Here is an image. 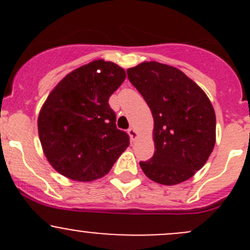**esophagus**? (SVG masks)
I'll return each mask as SVG.
<instances>
[{
	"label": "esophagus",
	"instance_id": "obj_1",
	"mask_svg": "<svg viewBox=\"0 0 250 250\" xmlns=\"http://www.w3.org/2000/svg\"><path fill=\"white\" fill-rule=\"evenodd\" d=\"M128 134H129L130 139H132L133 141L137 140V138H138V132L134 129V128H129V129H128Z\"/></svg>",
	"mask_w": 250,
	"mask_h": 250
}]
</instances>
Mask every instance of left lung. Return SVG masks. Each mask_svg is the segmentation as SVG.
I'll use <instances>...</instances> for the list:
<instances>
[{
	"label": "left lung",
	"mask_w": 250,
	"mask_h": 250,
	"mask_svg": "<svg viewBox=\"0 0 250 250\" xmlns=\"http://www.w3.org/2000/svg\"><path fill=\"white\" fill-rule=\"evenodd\" d=\"M127 74L153 117L156 151L150 161L140 162L141 169L162 185L186 181L206 165L215 145L210 100L197 83L170 65L144 62Z\"/></svg>",
	"instance_id": "8db88e82"
}]
</instances>
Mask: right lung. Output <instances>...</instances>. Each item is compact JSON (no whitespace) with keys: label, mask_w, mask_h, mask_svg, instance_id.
I'll return each instance as SVG.
<instances>
[{"label":"right lung","mask_w":250,"mask_h":250,"mask_svg":"<svg viewBox=\"0 0 250 250\" xmlns=\"http://www.w3.org/2000/svg\"><path fill=\"white\" fill-rule=\"evenodd\" d=\"M125 80L122 67L98 59L67 74L49 93L37 125L44 156L58 173L76 181L97 180L129 146L109 105Z\"/></svg>","instance_id":"add662e5"}]
</instances>
